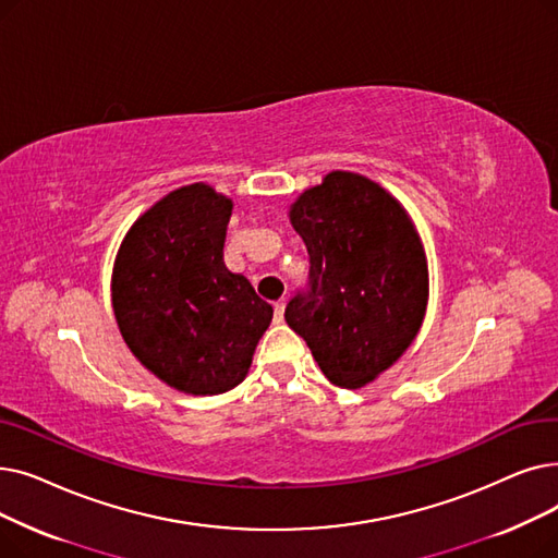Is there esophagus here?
Masks as SVG:
<instances>
[{"label":"esophagus","mask_w":558,"mask_h":558,"mask_svg":"<svg viewBox=\"0 0 558 558\" xmlns=\"http://www.w3.org/2000/svg\"><path fill=\"white\" fill-rule=\"evenodd\" d=\"M275 323H283V300L275 302Z\"/></svg>","instance_id":"1"}]
</instances>
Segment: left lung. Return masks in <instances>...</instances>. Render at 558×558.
Instances as JSON below:
<instances>
[{
	"label": "left lung",
	"instance_id": "left-lung-1",
	"mask_svg": "<svg viewBox=\"0 0 558 558\" xmlns=\"http://www.w3.org/2000/svg\"><path fill=\"white\" fill-rule=\"evenodd\" d=\"M308 252L306 290L288 302L325 377L363 388L400 359L429 298L427 258L402 204L354 172H329L290 206Z\"/></svg>",
	"mask_w": 558,
	"mask_h": 558
}]
</instances>
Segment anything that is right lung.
<instances>
[{
    "instance_id": "add662e5",
    "label": "right lung",
    "mask_w": 558,
    "mask_h": 558,
    "mask_svg": "<svg viewBox=\"0 0 558 558\" xmlns=\"http://www.w3.org/2000/svg\"><path fill=\"white\" fill-rule=\"evenodd\" d=\"M231 208L206 183L183 185L134 222L116 258L124 342L151 375L189 395L241 384L272 320V306L222 260Z\"/></svg>"
}]
</instances>
